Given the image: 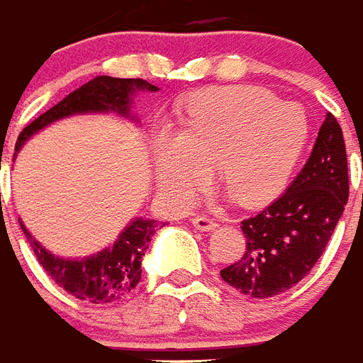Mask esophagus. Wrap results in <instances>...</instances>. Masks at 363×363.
I'll return each instance as SVG.
<instances>
[{
    "label": "esophagus",
    "mask_w": 363,
    "mask_h": 363,
    "mask_svg": "<svg viewBox=\"0 0 363 363\" xmlns=\"http://www.w3.org/2000/svg\"><path fill=\"white\" fill-rule=\"evenodd\" d=\"M193 227H195L196 230L210 232V230H213V228L219 227V223L208 216H196V217H193Z\"/></svg>",
    "instance_id": "obj_1"
}]
</instances>
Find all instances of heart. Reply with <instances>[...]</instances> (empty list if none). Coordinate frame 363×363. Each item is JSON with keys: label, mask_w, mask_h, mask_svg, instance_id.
I'll list each match as a JSON object with an SVG mask.
<instances>
[{"label": "heart", "mask_w": 363, "mask_h": 363, "mask_svg": "<svg viewBox=\"0 0 363 363\" xmlns=\"http://www.w3.org/2000/svg\"><path fill=\"white\" fill-rule=\"evenodd\" d=\"M309 138L300 106L255 86L204 89L178 116V131L155 140L159 191L189 202L208 182V167L240 204H260L285 189Z\"/></svg>", "instance_id": "obj_1"}]
</instances>
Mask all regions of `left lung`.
Instances as JSON below:
<instances>
[{
  "mask_svg": "<svg viewBox=\"0 0 363 363\" xmlns=\"http://www.w3.org/2000/svg\"><path fill=\"white\" fill-rule=\"evenodd\" d=\"M349 200L341 127L326 114L317 142L289 189L242 221L245 253L221 269L223 281L251 298H272L298 285L326 251Z\"/></svg>",
  "mask_w": 363,
  "mask_h": 363,
  "instance_id": "left-lung-1",
  "label": "left lung"
}]
</instances>
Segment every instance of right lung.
<instances>
[{"label":"right lung","mask_w":363,"mask_h":363,"mask_svg":"<svg viewBox=\"0 0 363 363\" xmlns=\"http://www.w3.org/2000/svg\"><path fill=\"white\" fill-rule=\"evenodd\" d=\"M136 89L157 91L153 84H147L142 78L95 77L88 84H84L82 88L74 89L65 99L54 104L50 110H46L37 120L31 121L18 135L14 152H18L33 133L65 116L77 112H101V110H116L127 116L129 101ZM157 227V221L153 219H136L121 232V236L112 247L104 249L89 259L63 260L48 253L45 247H40L22 225L35 257L46 274L71 296L89 303H112L131 294L140 281V262L144 251L147 249V243Z\"/></svg>","instance_id":"right-lung-1"}]
</instances>
